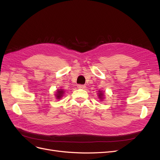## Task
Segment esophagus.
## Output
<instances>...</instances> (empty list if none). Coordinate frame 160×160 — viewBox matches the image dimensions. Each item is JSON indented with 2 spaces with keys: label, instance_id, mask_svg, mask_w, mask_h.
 Listing matches in <instances>:
<instances>
[{
  "label": "esophagus",
  "instance_id": "esophagus-1",
  "mask_svg": "<svg viewBox=\"0 0 160 160\" xmlns=\"http://www.w3.org/2000/svg\"><path fill=\"white\" fill-rule=\"evenodd\" d=\"M77 88L79 89H85V88H86V86L84 85H77Z\"/></svg>",
  "mask_w": 160,
  "mask_h": 160
}]
</instances>
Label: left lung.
<instances>
[{
	"mask_svg": "<svg viewBox=\"0 0 160 160\" xmlns=\"http://www.w3.org/2000/svg\"><path fill=\"white\" fill-rule=\"evenodd\" d=\"M98 98L99 99L100 101H103L104 99V97H105V95H104V93L102 91H99V93H98Z\"/></svg>",
	"mask_w": 160,
	"mask_h": 160,
	"instance_id": "left-lung-1",
	"label": "left lung"
}]
</instances>
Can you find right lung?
<instances>
[{
    "label": "right lung",
    "mask_w": 160,
    "mask_h": 160,
    "mask_svg": "<svg viewBox=\"0 0 160 160\" xmlns=\"http://www.w3.org/2000/svg\"><path fill=\"white\" fill-rule=\"evenodd\" d=\"M55 98L57 99H60L62 98V97L64 95V93H65V91L63 89H57V91L55 92Z\"/></svg>",
    "instance_id": "1"
}]
</instances>
